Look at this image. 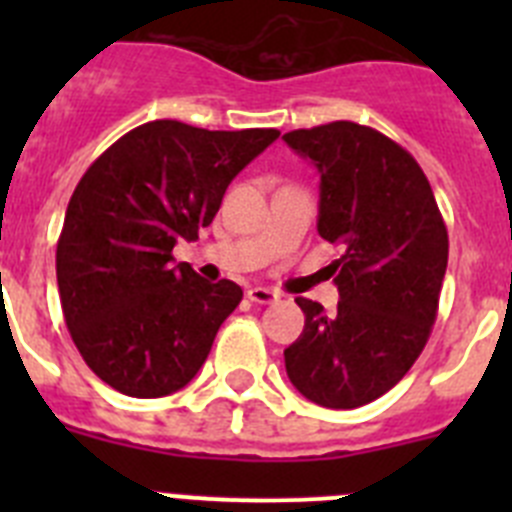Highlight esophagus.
Returning <instances> with one entry per match:
<instances>
[{
  "label": "esophagus",
  "mask_w": 512,
  "mask_h": 512,
  "mask_svg": "<svg viewBox=\"0 0 512 512\" xmlns=\"http://www.w3.org/2000/svg\"><path fill=\"white\" fill-rule=\"evenodd\" d=\"M248 300L259 302V305H269V302H277L279 295L269 287H251L248 289Z\"/></svg>",
  "instance_id": "1"
}]
</instances>
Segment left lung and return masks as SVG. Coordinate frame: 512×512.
Segmentation results:
<instances>
[{"instance_id": "left-lung-1", "label": "left lung", "mask_w": 512, "mask_h": 512, "mask_svg": "<svg viewBox=\"0 0 512 512\" xmlns=\"http://www.w3.org/2000/svg\"><path fill=\"white\" fill-rule=\"evenodd\" d=\"M320 174L318 233L333 261L338 307L295 297L300 338L284 348L289 382L315 405L361 408L390 392L428 343L449 261V233L413 156L379 130L338 120L284 133Z\"/></svg>"}]
</instances>
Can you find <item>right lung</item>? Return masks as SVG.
<instances>
[{
  "label": "right lung",
  "instance_id": "obj_1",
  "mask_svg": "<svg viewBox=\"0 0 512 512\" xmlns=\"http://www.w3.org/2000/svg\"><path fill=\"white\" fill-rule=\"evenodd\" d=\"M277 138L153 120L81 176L56 248L58 295L81 359L112 390L164 397L200 372L243 289L210 284L171 251L212 223L228 184Z\"/></svg>",
  "mask_w": 512,
  "mask_h": 512
}]
</instances>
